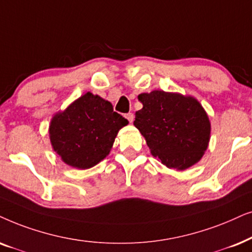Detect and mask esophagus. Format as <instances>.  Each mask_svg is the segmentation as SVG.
Wrapping results in <instances>:
<instances>
[{
	"instance_id": "34e87169",
	"label": "esophagus",
	"mask_w": 252,
	"mask_h": 252,
	"mask_svg": "<svg viewBox=\"0 0 252 252\" xmlns=\"http://www.w3.org/2000/svg\"><path fill=\"white\" fill-rule=\"evenodd\" d=\"M126 119L128 120L130 123H132V122H133V114H132V113H128V114H126Z\"/></svg>"
}]
</instances>
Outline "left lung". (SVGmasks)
I'll use <instances>...</instances> for the list:
<instances>
[{"label":"left lung","mask_w":252,"mask_h":252,"mask_svg":"<svg viewBox=\"0 0 252 252\" xmlns=\"http://www.w3.org/2000/svg\"><path fill=\"white\" fill-rule=\"evenodd\" d=\"M143 108L133 124L151 153L168 168L183 170L198 162L207 149L211 124L202 105L191 96L153 91L138 95Z\"/></svg>","instance_id":"obj_1"}]
</instances>
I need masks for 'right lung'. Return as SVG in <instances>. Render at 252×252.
I'll use <instances>...</instances> for the list:
<instances>
[{
	"label": "right lung",
	"mask_w": 252,
	"mask_h": 252,
	"mask_svg": "<svg viewBox=\"0 0 252 252\" xmlns=\"http://www.w3.org/2000/svg\"><path fill=\"white\" fill-rule=\"evenodd\" d=\"M126 124L112 103L87 92L53 117L50 142L66 165L87 169L108 156L117 132Z\"/></svg>",
	"instance_id": "obj_1"
}]
</instances>
